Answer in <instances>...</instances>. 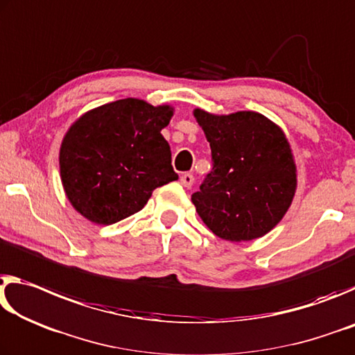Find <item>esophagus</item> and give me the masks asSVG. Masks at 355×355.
Here are the masks:
<instances>
[{"label":"esophagus","mask_w":355,"mask_h":355,"mask_svg":"<svg viewBox=\"0 0 355 355\" xmlns=\"http://www.w3.org/2000/svg\"><path fill=\"white\" fill-rule=\"evenodd\" d=\"M193 182H195V178H193V174H190V173H184L182 176H181V184L184 185V187L190 189L191 185H193Z\"/></svg>","instance_id":"1"}]
</instances>
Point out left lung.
<instances>
[{"label":"left lung","mask_w":355,"mask_h":355,"mask_svg":"<svg viewBox=\"0 0 355 355\" xmlns=\"http://www.w3.org/2000/svg\"><path fill=\"white\" fill-rule=\"evenodd\" d=\"M214 166L191 202L223 241L247 242L282 222L297 190V166L286 133L258 112L214 114L195 108Z\"/></svg>","instance_id":"8db88e82"}]
</instances>
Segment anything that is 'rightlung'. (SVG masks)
<instances>
[{"label":"right lung","mask_w":355,"mask_h":355,"mask_svg":"<svg viewBox=\"0 0 355 355\" xmlns=\"http://www.w3.org/2000/svg\"><path fill=\"white\" fill-rule=\"evenodd\" d=\"M171 105L127 97L83 113L60 148V176L69 202L86 220L112 225L146 206L153 191L178 174L162 135Z\"/></svg>","instance_id":"1"}]
</instances>
